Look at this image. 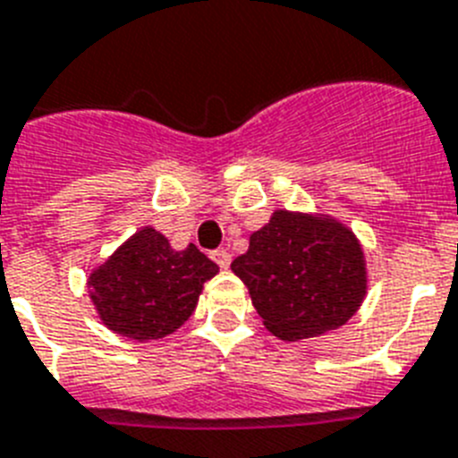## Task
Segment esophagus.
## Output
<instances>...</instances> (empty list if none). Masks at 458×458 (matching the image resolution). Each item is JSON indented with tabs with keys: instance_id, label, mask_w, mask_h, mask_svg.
<instances>
[{
	"instance_id": "1",
	"label": "esophagus",
	"mask_w": 458,
	"mask_h": 458,
	"mask_svg": "<svg viewBox=\"0 0 458 458\" xmlns=\"http://www.w3.org/2000/svg\"><path fill=\"white\" fill-rule=\"evenodd\" d=\"M211 259L216 260V265L221 267V270H228L230 265V253L225 251V249H218V251L211 253Z\"/></svg>"
}]
</instances>
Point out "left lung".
I'll return each instance as SVG.
<instances>
[{
  "label": "left lung",
  "mask_w": 458,
  "mask_h": 458,
  "mask_svg": "<svg viewBox=\"0 0 458 458\" xmlns=\"http://www.w3.org/2000/svg\"><path fill=\"white\" fill-rule=\"evenodd\" d=\"M230 270L249 288L265 328L284 342L337 330L368 293L359 237L321 211L275 209Z\"/></svg>",
  "instance_id": "left-lung-1"
}]
</instances>
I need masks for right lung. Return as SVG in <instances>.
Listing matches in <instances>:
<instances>
[{
  "mask_svg": "<svg viewBox=\"0 0 458 458\" xmlns=\"http://www.w3.org/2000/svg\"><path fill=\"white\" fill-rule=\"evenodd\" d=\"M216 272L195 244L176 251L163 233L144 225L92 267L88 295L109 330L137 342L160 340L186 324Z\"/></svg>",
  "mask_w": 458,
  "mask_h": 458,
  "instance_id": "add662e5",
  "label": "right lung"
}]
</instances>
